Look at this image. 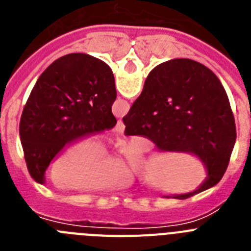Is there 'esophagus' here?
<instances>
[{"label": "esophagus", "mask_w": 251, "mask_h": 251, "mask_svg": "<svg viewBox=\"0 0 251 251\" xmlns=\"http://www.w3.org/2000/svg\"><path fill=\"white\" fill-rule=\"evenodd\" d=\"M114 132L118 133V134H123L124 132V123L122 121H118V123H117V126H115L114 128Z\"/></svg>", "instance_id": "esophagus-1"}]
</instances>
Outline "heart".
<instances>
[{
    "label": "heart",
    "mask_w": 251,
    "mask_h": 251,
    "mask_svg": "<svg viewBox=\"0 0 251 251\" xmlns=\"http://www.w3.org/2000/svg\"><path fill=\"white\" fill-rule=\"evenodd\" d=\"M124 156L134 167L141 163L138 151L133 146L124 148ZM129 177L127 165L117 157H108V146L98 137H88L70 146L57 157L50 171L55 187L80 191L121 185Z\"/></svg>",
    "instance_id": "obj_1"
}]
</instances>
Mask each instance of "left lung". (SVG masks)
<instances>
[{
    "label": "left lung",
    "instance_id": "1",
    "mask_svg": "<svg viewBox=\"0 0 251 251\" xmlns=\"http://www.w3.org/2000/svg\"><path fill=\"white\" fill-rule=\"evenodd\" d=\"M115 98L112 69L97 57L69 54L48 66L20 121L28 174L37 183L45 182L49 165L65 146L114 127Z\"/></svg>",
    "mask_w": 251,
    "mask_h": 251
}]
</instances>
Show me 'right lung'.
Masks as SVG:
<instances>
[{"label":"right lung","instance_id":"obj_1","mask_svg":"<svg viewBox=\"0 0 251 251\" xmlns=\"http://www.w3.org/2000/svg\"><path fill=\"white\" fill-rule=\"evenodd\" d=\"M123 123L126 136L146 137L159 151L192 153L202 161L206 181L196 191L174 196L178 200L219 183L236 141L223 84L210 69L190 59L170 60L153 69Z\"/></svg>","mask_w":251,"mask_h":251}]
</instances>
